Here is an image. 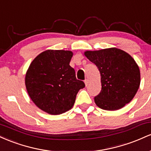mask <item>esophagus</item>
Returning <instances> with one entry per match:
<instances>
[{
    "label": "esophagus",
    "instance_id": "1",
    "mask_svg": "<svg viewBox=\"0 0 151 151\" xmlns=\"http://www.w3.org/2000/svg\"><path fill=\"white\" fill-rule=\"evenodd\" d=\"M84 84H85L86 86H88V84H89V81H88V79H85V80H84Z\"/></svg>",
    "mask_w": 151,
    "mask_h": 151
}]
</instances>
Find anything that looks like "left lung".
Returning <instances> with one entry per match:
<instances>
[{
    "mask_svg": "<svg viewBox=\"0 0 151 151\" xmlns=\"http://www.w3.org/2000/svg\"><path fill=\"white\" fill-rule=\"evenodd\" d=\"M84 55L96 65L101 74V92L94 97L97 106L115 111L129 104L141 83L139 67L132 57L116 47L86 51Z\"/></svg>",
    "mask_w": 151,
    "mask_h": 151,
    "instance_id": "1",
    "label": "left lung"
}]
</instances>
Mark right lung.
<instances>
[{
    "label": "right lung",
    "instance_id": "obj_1",
    "mask_svg": "<svg viewBox=\"0 0 151 151\" xmlns=\"http://www.w3.org/2000/svg\"><path fill=\"white\" fill-rule=\"evenodd\" d=\"M73 53L69 50H47L38 55L25 74V86L39 109L59 115L72 108L84 81L76 78L70 65Z\"/></svg>",
    "mask_w": 151,
    "mask_h": 151
}]
</instances>
